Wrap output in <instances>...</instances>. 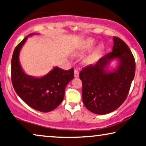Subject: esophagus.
<instances>
[{"instance_id":"1","label":"esophagus","mask_w":146,"mask_h":146,"mask_svg":"<svg viewBox=\"0 0 146 146\" xmlns=\"http://www.w3.org/2000/svg\"><path fill=\"white\" fill-rule=\"evenodd\" d=\"M74 75H75V77H79V71L77 70V69H75V71H74Z\"/></svg>"}]
</instances>
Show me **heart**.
Masks as SVG:
<instances>
[{
    "instance_id": "1",
    "label": "heart",
    "mask_w": 146,
    "mask_h": 146,
    "mask_svg": "<svg viewBox=\"0 0 146 146\" xmlns=\"http://www.w3.org/2000/svg\"><path fill=\"white\" fill-rule=\"evenodd\" d=\"M96 44V42L94 39L89 38L88 40H86V42L84 43V44L81 47V48L79 50V52L76 53L77 55H80V54H83L85 52L90 50ZM104 50V44H100L96 49L95 50L94 52H93L92 54L88 56L85 60H84V62L85 64L88 65L93 64H94L96 62H97L100 58L101 55L103 53Z\"/></svg>"
}]
</instances>
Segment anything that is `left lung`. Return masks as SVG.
I'll return each instance as SVG.
<instances>
[{
	"label": "left lung",
	"instance_id": "obj_1",
	"mask_svg": "<svg viewBox=\"0 0 146 146\" xmlns=\"http://www.w3.org/2000/svg\"><path fill=\"white\" fill-rule=\"evenodd\" d=\"M113 40L112 52L79 73L83 104L95 114H108L120 107L127 98L135 75V60L129 47L118 37L113 36ZM113 60H117L118 64L110 72L107 67Z\"/></svg>",
	"mask_w": 146,
	"mask_h": 146
}]
</instances>
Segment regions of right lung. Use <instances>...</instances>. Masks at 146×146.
<instances>
[{"instance_id":"1","label":"right lung","mask_w":146,"mask_h":146,"mask_svg":"<svg viewBox=\"0 0 146 146\" xmlns=\"http://www.w3.org/2000/svg\"><path fill=\"white\" fill-rule=\"evenodd\" d=\"M34 35L26 36L15 48L11 62V79L17 94L25 104L39 111L49 112L62 103L66 87L74 78V70L54 67L41 77L27 75L21 66L19 55L28 36Z\"/></svg>"}]
</instances>
